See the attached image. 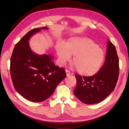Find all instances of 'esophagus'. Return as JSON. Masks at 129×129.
I'll use <instances>...</instances> for the list:
<instances>
[{
  "label": "esophagus",
  "instance_id": "1",
  "mask_svg": "<svg viewBox=\"0 0 129 129\" xmlns=\"http://www.w3.org/2000/svg\"><path fill=\"white\" fill-rule=\"evenodd\" d=\"M65 72H66V74H67V76H68L70 74V72H69V70H65Z\"/></svg>",
  "mask_w": 129,
  "mask_h": 129
}]
</instances>
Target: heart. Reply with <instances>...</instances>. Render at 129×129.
I'll return each mask as SVG.
<instances>
[{"mask_svg": "<svg viewBox=\"0 0 129 129\" xmlns=\"http://www.w3.org/2000/svg\"><path fill=\"white\" fill-rule=\"evenodd\" d=\"M56 51L60 65L69 61L74 55L73 62L78 72L86 76L96 74L102 66L105 57L104 49L94 40L84 37H73L65 44L59 43Z\"/></svg>", "mask_w": 129, "mask_h": 129, "instance_id": "1", "label": "heart"}]
</instances>
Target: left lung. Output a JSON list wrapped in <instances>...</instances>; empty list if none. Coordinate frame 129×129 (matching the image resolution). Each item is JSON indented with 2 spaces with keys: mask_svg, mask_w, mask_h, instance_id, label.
<instances>
[{
  "mask_svg": "<svg viewBox=\"0 0 129 129\" xmlns=\"http://www.w3.org/2000/svg\"><path fill=\"white\" fill-rule=\"evenodd\" d=\"M119 74V60L115 46L110 40L107 44L105 61L99 71L91 76L76 74V86L74 94L81 102L97 104L113 91Z\"/></svg>",
  "mask_w": 129,
  "mask_h": 129,
  "instance_id": "1",
  "label": "left lung"
}]
</instances>
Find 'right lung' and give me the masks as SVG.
Returning <instances> with one entry per match:
<instances>
[{"mask_svg": "<svg viewBox=\"0 0 129 129\" xmlns=\"http://www.w3.org/2000/svg\"><path fill=\"white\" fill-rule=\"evenodd\" d=\"M46 26L31 30L16 44L10 58V72L14 88L32 102H42L53 94L67 76L65 70L55 66L53 57L38 55L31 50L29 40Z\"/></svg>", "mask_w": 129, "mask_h": 129, "instance_id": "right-lung-1", "label": "right lung"}]
</instances>
